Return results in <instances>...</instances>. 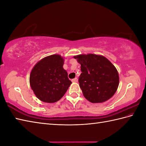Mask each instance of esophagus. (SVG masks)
<instances>
[{"mask_svg": "<svg viewBox=\"0 0 146 146\" xmlns=\"http://www.w3.org/2000/svg\"><path fill=\"white\" fill-rule=\"evenodd\" d=\"M72 82H78V78H73V79H72Z\"/></svg>", "mask_w": 146, "mask_h": 146, "instance_id": "obj_1", "label": "esophagus"}]
</instances>
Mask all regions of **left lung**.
Masks as SVG:
<instances>
[{"mask_svg": "<svg viewBox=\"0 0 146 146\" xmlns=\"http://www.w3.org/2000/svg\"><path fill=\"white\" fill-rule=\"evenodd\" d=\"M81 64L78 82L83 94L88 101L99 103L108 101L118 88L117 70L105 57L96 54L74 56Z\"/></svg>", "mask_w": 146, "mask_h": 146, "instance_id": "left-lung-1", "label": "left lung"}]
</instances>
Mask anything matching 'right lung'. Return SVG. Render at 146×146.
Segmentation results:
<instances>
[{"label":"right lung","mask_w":146,"mask_h":146,"mask_svg":"<svg viewBox=\"0 0 146 146\" xmlns=\"http://www.w3.org/2000/svg\"><path fill=\"white\" fill-rule=\"evenodd\" d=\"M63 64V58L54 54L40 60L31 70L30 86L40 101L48 103L58 101L70 86L71 82Z\"/></svg>","instance_id":"1"}]
</instances>
